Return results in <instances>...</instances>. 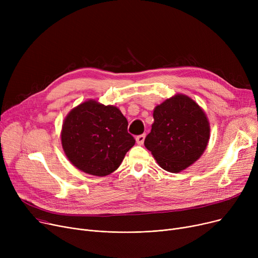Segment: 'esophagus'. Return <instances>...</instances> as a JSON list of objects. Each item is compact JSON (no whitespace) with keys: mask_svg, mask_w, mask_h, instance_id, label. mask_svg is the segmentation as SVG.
<instances>
[{"mask_svg":"<svg viewBox=\"0 0 258 258\" xmlns=\"http://www.w3.org/2000/svg\"><path fill=\"white\" fill-rule=\"evenodd\" d=\"M144 139H145V135H139V136L136 137V141L138 145H142L144 143Z\"/></svg>","mask_w":258,"mask_h":258,"instance_id":"esophagus-1","label":"esophagus"}]
</instances>
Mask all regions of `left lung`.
Masks as SVG:
<instances>
[{
    "label": "left lung",
    "instance_id": "1",
    "mask_svg": "<svg viewBox=\"0 0 258 258\" xmlns=\"http://www.w3.org/2000/svg\"><path fill=\"white\" fill-rule=\"evenodd\" d=\"M154 123L144 145L161 168L178 173L204 154L210 124L204 110L190 97L175 94L154 108Z\"/></svg>",
    "mask_w": 258,
    "mask_h": 258
}]
</instances>
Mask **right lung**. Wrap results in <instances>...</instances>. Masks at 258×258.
<instances>
[{
    "instance_id": "add662e5",
    "label": "right lung",
    "mask_w": 258,
    "mask_h": 258,
    "mask_svg": "<svg viewBox=\"0 0 258 258\" xmlns=\"http://www.w3.org/2000/svg\"><path fill=\"white\" fill-rule=\"evenodd\" d=\"M127 125L117 106L94 99L81 102L63 120L60 139L64 155L86 173L111 174L136 142Z\"/></svg>"
}]
</instances>
